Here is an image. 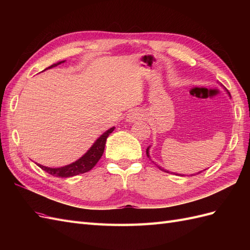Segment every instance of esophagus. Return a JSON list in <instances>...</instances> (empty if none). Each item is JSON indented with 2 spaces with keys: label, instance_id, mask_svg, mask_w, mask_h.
<instances>
[{
  "label": "esophagus",
  "instance_id": "1",
  "mask_svg": "<svg viewBox=\"0 0 250 250\" xmlns=\"http://www.w3.org/2000/svg\"><path fill=\"white\" fill-rule=\"evenodd\" d=\"M142 112L139 110H132L127 115V121L128 122H135V121H139L142 119Z\"/></svg>",
  "mask_w": 250,
  "mask_h": 250
}]
</instances>
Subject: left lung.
<instances>
[{
    "mask_svg": "<svg viewBox=\"0 0 250 250\" xmlns=\"http://www.w3.org/2000/svg\"><path fill=\"white\" fill-rule=\"evenodd\" d=\"M228 93H229V95L230 96V94H229V90H228ZM149 148H150V147H148V148H147V150H146V153H147V156H148V157H150V155H149ZM157 167H158V168H160L161 170H163V171H165V172H167V173H169V171H167V170H165V169L161 168V167H160V166H157ZM203 171H204V170H203ZM201 172H202V171H200V172H198V173H201ZM198 173H197V174H198ZM174 174H175V173H174ZM176 175H181V174H176ZM181 176H184V175H181Z\"/></svg>",
    "mask_w": 250,
    "mask_h": 250,
    "instance_id": "1",
    "label": "left lung"
}]
</instances>
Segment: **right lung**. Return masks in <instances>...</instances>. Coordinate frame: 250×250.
Wrapping results in <instances>:
<instances>
[{"label": "right lung", "instance_id": "1", "mask_svg": "<svg viewBox=\"0 0 250 250\" xmlns=\"http://www.w3.org/2000/svg\"><path fill=\"white\" fill-rule=\"evenodd\" d=\"M62 62H64V60L63 62H59L57 63L52 64L51 66L47 67L46 70L51 69V67L57 66L58 64L62 63ZM113 129H115V127H111L110 129H108L106 132H104L101 137L94 143V145L89 148L87 152L83 156H81L76 162H74L67 166H64V167H60V168H49V167H46V166H42L40 164H37V165H39V167L42 168L43 171H46L47 173L51 174V175L56 176V177H71V176L78 175V174L88 172L89 170H92L95 167V165L98 162H99V160L104 152L106 139L108 138V135L113 131Z\"/></svg>", "mask_w": 250, "mask_h": 250}]
</instances>
